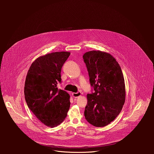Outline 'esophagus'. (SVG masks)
I'll list each match as a JSON object with an SVG mask.
<instances>
[{
  "mask_svg": "<svg viewBox=\"0 0 154 154\" xmlns=\"http://www.w3.org/2000/svg\"><path fill=\"white\" fill-rule=\"evenodd\" d=\"M81 92H76V93H72V96L74 97V98H78V97L81 96Z\"/></svg>",
  "mask_w": 154,
  "mask_h": 154,
  "instance_id": "34e87169",
  "label": "esophagus"
}]
</instances>
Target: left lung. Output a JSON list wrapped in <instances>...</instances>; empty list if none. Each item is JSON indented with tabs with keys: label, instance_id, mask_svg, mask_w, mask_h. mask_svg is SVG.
<instances>
[{
	"label": "left lung",
	"instance_id": "obj_1",
	"mask_svg": "<svg viewBox=\"0 0 154 154\" xmlns=\"http://www.w3.org/2000/svg\"><path fill=\"white\" fill-rule=\"evenodd\" d=\"M83 59L94 91L87 94L85 117L92 125L104 127L117 117L125 104L123 74L116 59L109 53L90 51L84 54Z\"/></svg>",
	"mask_w": 154,
	"mask_h": 154
}]
</instances>
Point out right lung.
I'll use <instances>...</instances> for the list:
<instances>
[{
  "instance_id": "right-lung-1",
  "label": "right lung",
  "mask_w": 154,
  "mask_h": 154,
  "mask_svg": "<svg viewBox=\"0 0 154 154\" xmlns=\"http://www.w3.org/2000/svg\"><path fill=\"white\" fill-rule=\"evenodd\" d=\"M70 53L54 52L37 58L26 76L24 95L28 108L47 126L62 123L70 107V95L59 89L61 69Z\"/></svg>"
}]
</instances>
